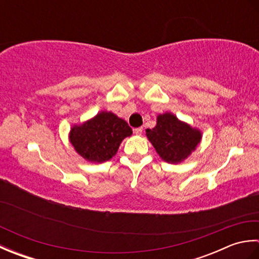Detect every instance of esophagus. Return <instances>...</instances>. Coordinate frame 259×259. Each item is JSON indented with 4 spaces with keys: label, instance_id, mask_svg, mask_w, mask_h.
Wrapping results in <instances>:
<instances>
[{
    "label": "esophagus",
    "instance_id": "obj_1",
    "mask_svg": "<svg viewBox=\"0 0 259 259\" xmlns=\"http://www.w3.org/2000/svg\"><path fill=\"white\" fill-rule=\"evenodd\" d=\"M134 133L137 135V136H141L142 135V128H136L134 130Z\"/></svg>",
    "mask_w": 259,
    "mask_h": 259
}]
</instances>
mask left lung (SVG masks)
Wrapping results in <instances>:
<instances>
[{
    "mask_svg": "<svg viewBox=\"0 0 259 259\" xmlns=\"http://www.w3.org/2000/svg\"><path fill=\"white\" fill-rule=\"evenodd\" d=\"M146 136L163 161L177 164L185 161L200 144L202 134L171 112L158 114L155 128L147 129Z\"/></svg>",
    "mask_w": 259,
    "mask_h": 259,
    "instance_id": "obj_1",
    "label": "left lung"
}]
</instances>
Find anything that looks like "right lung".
<instances>
[{
    "mask_svg": "<svg viewBox=\"0 0 259 259\" xmlns=\"http://www.w3.org/2000/svg\"><path fill=\"white\" fill-rule=\"evenodd\" d=\"M131 135L133 129L123 119L110 111H100L71 126L69 141L87 161L102 163L117 155L121 142Z\"/></svg>",
    "mask_w": 259,
    "mask_h": 259,
    "instance_id": "add662e5",
    "label": "right lung"
}]
</instances>
